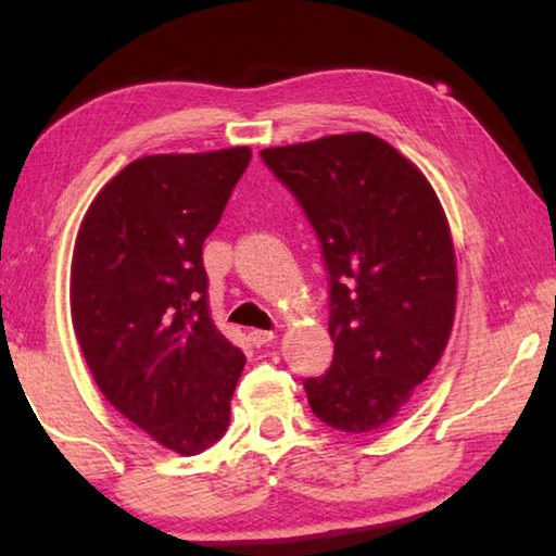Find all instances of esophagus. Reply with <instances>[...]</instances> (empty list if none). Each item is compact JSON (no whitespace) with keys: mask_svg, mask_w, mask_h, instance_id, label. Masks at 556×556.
<instances>
[{"mask_svg":"<svg viewBox=\"0 0 556 556\" xmlns=\"http://www.w3.org/2000/svg\"><path fill=\"white\" fill-rule=\"evenodd\" d=\"M248 338H250L252 345L260 348V345H265L269 341H275V333H271V331H257V328H255V331L248 333Z\"/></svg>","mask_w":556,"mask_h":556,"instance_id":"34e87169","label":"esophagus"}]
</instances>
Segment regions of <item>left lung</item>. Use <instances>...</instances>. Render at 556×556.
Here are the masks:
<instances>
[{
    "mask_svg": "<svg viewBox=\"0 0 556 556\" xmlns=\"http://www.w3.org/2000/svg\"><path fill=\"white\" fill-rule=\"evenodd\" d=\"M299 201L328 269L331 368L304 382L324 425L380 429L434 370L456 308V255L425 174L384 139L353 131L262 149Z\"/></svg>",
    "mask_w": 556,
    "mask_h": 556,
    "instance_id": "obj_1",
    "label": "left lung"
}]
</instances>
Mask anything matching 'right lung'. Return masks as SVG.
<instances>
[{
    "mask_svg": "<svg viewBox=\"0 0 556 556\" xmlns=\"http://www.w3.org/2000/svg\"><path fill=\"white\" fill-rule=\"evenodd\" d=\"M250 159L248 147L137 159L96 195L75 238L71 316L92 378L181 456L225 434L244 368L211 321L203 242Z\"/></svg>",
    "mask_w": 556,
    "mask_h": 556,
    "instance_id": "1",
    "label": "right lung"
}]
</instances>
